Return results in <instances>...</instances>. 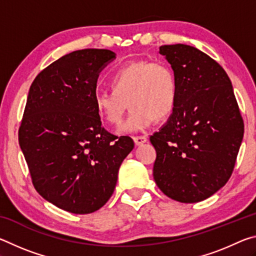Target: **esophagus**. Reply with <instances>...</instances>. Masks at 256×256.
<instances>
[{"instance_id":"34e87169","label":"esophagus","mask_w":256,"mask_h":256,"mask_svg":"<svg viewBox=\"0 0 256 256\" xmlns=\"http://www.w3.org/2000/svg\"><path fill=\"white\" fill-rule=\"evenodd\" d=\"M133 141L134 144H136V146H141L146 144L148 140H146V136H133Z\"/></svg>"}]
</instances>
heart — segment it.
<instances>
[{
  "label": "heart",
  "mask_w": 256,
  "mask_h": 256,
  "mask_svg": "<svg viewBox=\"0 0 256 256\" xmlns=\"http://www.w3.org/2000/svg\"><path fill=\"white\" fill-rule=\"evenodd\" d=\"M110 90L96 94L94 107L99 120L112 126L122 123L125 110L131 114L120 133L144 131L172 112L177 99L174 71L164 62L132 60L118 68L110 80Z\"/></svg>",
  "instance_id": "heart-1"
}]
</instances>
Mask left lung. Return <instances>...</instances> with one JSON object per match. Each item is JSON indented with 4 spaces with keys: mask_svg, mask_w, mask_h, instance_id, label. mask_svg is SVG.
Instances as JSON below:
<instances>
[{
    "mask_svg": "<svg viewBox=\"0 0 256 256\" xmlns=\"http://www.w3.org/2000/svg\"><path fill=\"white\" fill-rule=\"evenodd\" d=\"M177 81V99L167 123L150 136L157 151L154 178L164 194L196 203L230 177L244 136L240 108L226 71L196 47H159Z\"/></svg>",
    "mask_w": 256,
    "mask_h": 256,
    "instance_id": "1",
    "label": "left lung"
}]
</instances>
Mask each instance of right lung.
<instances>
[{
  "instance_id": "add662e5",
  "label": "right lung",
  "mask_w": 256,
  "mask_h": 256,
  "mask_svg": "<svg viewBox=\"0 0 256 256\" xmlns=\"http://www.w3.org/2000/svg\"><path fill=\"white\" fill-rule=\"evenodd\" d=\"M116 58L80 50L42 70L29 89L19 144L37 192L76 214L97 211L114 192L120 164L134 148L102 126L94 107L97 80Z\"/></svg>"
}]
</instances>
